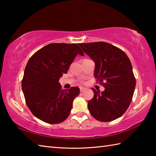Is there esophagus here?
<instances>
[{"mask_svg": "<svg viewBox=\"0 0 156 156\" xmlns=\"http://www.w3.org/2000/svg\"><path fill=\"white\" fill-rule=\"evenodd\" d=\"M80 90L81 92H83L84 90H85V88H83V87H80Z\"/></svg>", "mask_w": 156, "mask_h": 156, "instance_id": "34e87169", "label": "esophagus"}]
</instances>
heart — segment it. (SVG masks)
<instances>
[{"instance_id":"b5f03b06","label":"heart","mask_w":156,"mask_h":156,"mask_svg":"<svg viewBox=\"0 0 156 156\" xmlns=\"http://www.w3.org/2000/svg\"><path fill=\"white\" fill-rule=\"evenodd\" d=\"M80 82H81V83H84V80H81Z\"/></svg>"}]
</instances>
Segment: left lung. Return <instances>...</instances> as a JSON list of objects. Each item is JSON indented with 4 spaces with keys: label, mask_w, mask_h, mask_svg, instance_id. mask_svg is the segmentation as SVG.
Here are the masks:
<instances>
[{
    "label": "left lung",
    "mask_w": 156,
    "mask_h": 156,
    "mask_svg": "<svg viewBox=\"0 0 156 156\" xmlns=\"http://www.w3.org/2000/svg\"><path fill=\"white\" fill-rule=\"evenodd\" d=\"M95 63L94 77L105 90L94 91L88 108L95 119L114 121L127 111L133 98L136 80L132 65L125 53L108 43L79 44Z\"/></svg>",
    "instance_id": "1"
}]
</instances>
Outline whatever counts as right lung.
I'll use <instances>...</instances> for the list:
<instances>
[{
	"mask_svg": "<svg viewBox=\"0 0 156 156\" xmlns=\"http://www.w3.org/2000/svg\"><path fill=\"white\" fill-rule=\"evenodd\" d=\"M78 54L84 52L75 44H50L39 49L29 59L21 82L26 104L35 117L50 124L68 117L78 87L62 90L59 79L68 72Z\"/></svg>",
	"mask_w": 156,
	"mask_h": 156,
	"instance_id": "1",
	"label": "right lung"
}]
</instances>
